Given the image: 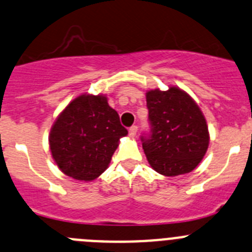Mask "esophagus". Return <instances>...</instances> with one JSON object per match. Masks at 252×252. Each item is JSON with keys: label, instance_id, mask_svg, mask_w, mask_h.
Masks as SVG:
<instances>
[{"label": "esophagus", "instance_id": "1", "mask_svg": "<svg viewBox=\"0 0 252 252\" xmlns=\"http://www.w3.org/2000/svg\"><path fill=\"white\" fill-rule=\"evenodd\" d=\"M136 133H137V126H131L130 130H128V135H130V137H135Z\"/></svg>", "mask_w": 252, "mask_h": 252}]
</instances>
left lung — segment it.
Listing matches in <instances>:
<instances>
[{
    "label": "left lung",
    "instance_id": "1",
    "mask_svg": "<svg viewBox=\"0 0 252 252\" xmlns=\"http://www.w3.org/2000/svg\"><path fill=\"white\" fill-rule=\"evenodd\" d=\"M146 101L151 131L141 141L148 163L166 177L191 172L209 146V131L202 110L176 86L166 92L150 90Z\"/></svg>",
    "mask_w": 252,
    "mask_h": 252
}]
</instances>
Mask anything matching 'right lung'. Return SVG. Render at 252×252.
Wrapping results in <instances>:
<instances>
[{
	"instance_id": "1",
	"label": "right lung",
	"mask_w": 252,
	"mask_h": 252,
	"mask_svg": "<svg viewBox=\"0 0 252 252\" xmlns=\"http://www.w3.org/2000/svg\"><path fill=\"white\" fill-rule=\"evenodd\" d=\"M127 130L104 95L83 94L61 112L49 133L57 166L78 181H94L109 167Z\"/></svg>"
}]
</instances>
